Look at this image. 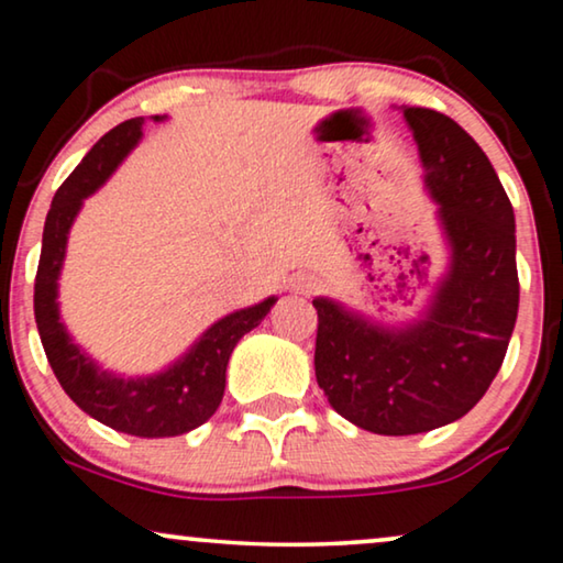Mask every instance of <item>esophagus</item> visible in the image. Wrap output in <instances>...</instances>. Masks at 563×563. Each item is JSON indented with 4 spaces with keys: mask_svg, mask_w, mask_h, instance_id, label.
<instances>
[{
    "mask_svg": "<svg viewBox=\"0 0 563 563\" xmlns=\"http://www.w3.org/2000/svg\"><path fill=\"white\" fill-rule=\"evenodd\" d=\"M297 289L299 291H312L314 289V282L312 279H299L297 282Z\"/></svg>",
    "mask_w": 563,
    "mask_h": 563,
    "instance_id": "esophagus-1",
    "label": "esophagus"
}]
</instances>
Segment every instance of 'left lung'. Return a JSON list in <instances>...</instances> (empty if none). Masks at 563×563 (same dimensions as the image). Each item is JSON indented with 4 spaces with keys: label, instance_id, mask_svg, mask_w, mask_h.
<instances>
[{
    "label": "left lung",
    "instance_id": "1",
    "mask_svg": "<svg viewBox=\"0 0 563 563\" xmlns=\"http://www.w3.org/2000/svg\"><path fill=\"white\" fill-rule=\"evenodd\" d=\"M405 120L451 245L433 305L415 325L387 330L312 299L320 389L338 415L379 435L428 433L464 418L503 366L520 302L515 214L489 158L441 112L405 107Z\"/></svg>",
    "mask_w": 563,
    "mask_h": 563
}]
</instances>
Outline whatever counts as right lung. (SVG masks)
<instances>
[{"instance_id": "1", "label": "right lung", "mask_w": 563, "mask_h": 563, "mask_svg": "<svg viewBox=\"0 0 563 563\" xmlns=\"http://www.w3.org/2000/svg\"><path fill=\"white\" fill-rule=\"evenodd\" d=\"M161 120V118H153ZM143 118L120 122L97 141L71 176L60 184L45 218L43 249L35 274V322L45 356L60 387L84 412L120 433L137 438H168L189 433L207 422L225 395V368L235 343L266 318L274 297L249 310L214 322L187 356L164 374L145 379H120L97 368L71 343L58 318V274L66 256L68 228L81 210L84 197L104 184L130 148L141 141Z\"/></svg>"}]
</instances>
